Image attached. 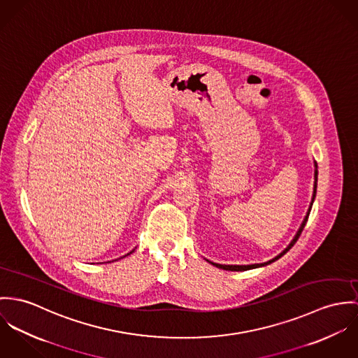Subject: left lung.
<instances>
[{
  "instance_id": "obj_1",
  "label": "left lung",
  "mask_w": 358,
  "mask_h": 358,
  "mask_svg": "<svg viewBox=\"0 0 358 358\" xmlns=\"http://www.w3.org/2000/svg\"><path fill=\"white\" fill-rule=\"evenodd\" d=\"M317 163L315 162V185H313V196H312V201H310V204H309V208H308V213H306V215H305V218H303V221H302V224H301V227H299V229H298V232L295 234V236L294 238L291 240V243L278 254L276 255L275 258H272L271 261H266V262H264V264H254V265H221V264H215V262H211V261H208L207 259V262H210L211 265H214V266H217V268H220V269H224V271H232V272H241V271H248V269H255V268H262V266H266V265H269V264H272V262H275V261H278V258H281L295 243H296V240L298 238L301 236V234H302V231H303V228H305V225H306V222H308V218H309V214H310V210H312V206H313V201H315V198H316V191H317Z\"/></svg>"
}]
</instances>
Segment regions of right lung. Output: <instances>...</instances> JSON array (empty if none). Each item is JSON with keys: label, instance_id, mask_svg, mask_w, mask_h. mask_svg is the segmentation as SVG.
Wrapping results in <instances>:
<instances>
[{"label": "right lung", "instance_id": "add662e5", "mask_svg": "<svg viewBox=\"0 0 358 358\" xmlns=\"http://www.w3.org/2000/svg\"><path fill=\"white\" fill-rule=\"evenodd\" d=\"M131 252H133V251H130V252H129V254H126V255H123V257H120V258H124V257H127V255H130V254H131Z\"/></svg>", "mask_w": 358, "mask_h": 358}]
</instances>
